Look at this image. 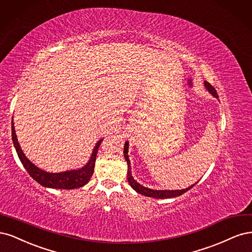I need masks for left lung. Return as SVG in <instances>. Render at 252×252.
Instances as JSON below:
<instances>
[{"label": "left lung", "instance_id": "left-lung-1", "mask_svg": "<svg viewBox=\"0 0 252 252\" xmlns=\"http://www.w3.org/2000/svg\"><path fill=\"white\" fill-rule=\"evenodd\" d=\"M205 87L207 90L209 91L210 94H213L215 97L218 98V93L216 91V89L210 85L208 82H205ZM127 150H128V142L126 141L125 144V150H124V154H125V158L126 160L127 163V181L129 183V185L132 186L133 189H135L137 192H139L143 196L147 197H151V198H156V199H166V198H175L178 196H181L184 192H186L188 190H189L191 188H193L194 184L189 186V188L185 189H180V190H154L151 189H147L144 186L140 185L139 183H137L131 175V165H129V160H128V156H127Z\"/></svg>", "mask_w": 252, "mask_h": 252}]
</instances>
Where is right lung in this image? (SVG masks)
<instances>
[{"label": "right lung", "mask_w": 252, "mask_h": 252, "mask_svg": "<svg viewBox=\"0 0 252 252\" xmlns=\"http://www.w3.org/2000/svg\"><path fill=\"white\" fill-rule=\"evenodd\" d=\"M11 132H12V141L14 144L15 151L18 153V156L22 162V164L26 168L29 175L33 178L37 183L45 186V188L61 189H78V188H82V186H84L89 182L94 172L96 156H97V153H98L99 145L103 140L101 139L96 143L90 160H89L88 164L85 165L83 168H80L78 170H69V172H64V173L51 174L36 167L33 163H31L25 155H24V153L22 152L20 144L18 142L17 135H15L13 121H11Z\"/></svg>", "instance_id": "obj_1"}]
</instances>
